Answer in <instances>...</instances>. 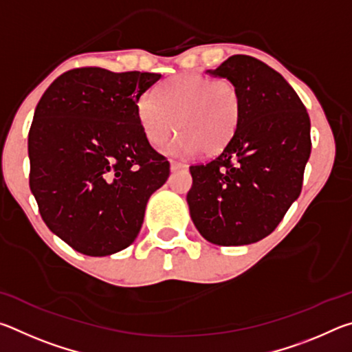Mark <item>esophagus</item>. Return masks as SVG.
I'll list each match as a JSON object with an SVG mask.
<instances>
[{
    "mask_svg": "<svg viewBox=\"0 0 352 352\" xmlns=\"http://www.w3.org/2000/svg\"><path fill=\"white\" fill-rule=\"evenodd\" d=\"M186 168H188L186 163H180V162H172V163H170V170H172V172H177V170L186 169Z\"/></svg>",
    "mask_w": 352,
    "mask_h": 352,
    "instance_id": "obj_1",
    "label": "esophagus"
}]
</instances>
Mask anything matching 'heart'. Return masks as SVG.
Listing matches in <instances>:
<instances>
[{"mask_svg":"<svg viewBox=\"0 0 352 352\" xmlns=\"http://www.w3.org/2000/svg\"><path fill=\"white\" fill-rule=\"evenodd\" d=\"M241 94L233 82L182 74L164 82L136 102V116L146 140L163 146L182 133L172 152L217 153L233 140L241 119Z\"/></svg>","mask_w":352,"mask_h":352,"instance_id":"heart-1","label":"heart"}]
</instances>
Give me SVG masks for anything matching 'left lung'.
<instances>
[{
	"label": "left lung",
	"instance_id": "left-lung-1",
	"mask_svg": "<svg viewBox=\"0 0 352 352\" xmlns=\"http://www.w3.org/2000/svg\"><path fill=\"white\" fill-rule=\"evenodd\" d=\"M206 73L233 82L242 109L222 153L189 168L190 219L208 242L248 245L269 236L300 197L311 119L289 82L258 58L231 56Z\"/></svg>",
	"mask_w": 352,
	"mask_h": 352
}]
</instances>
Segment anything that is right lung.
Listing matches in <instances>:
<instances>
[{"instance_id":"add662e5","label":"right lung","mask_w":352,"mask_h":352,"mask_svg":"<svg viewBox=\"0 0 352 352\" xmlns=\"http://www.w3.org/2000/svg\"><path fill=\"white\" fill-rule=\"evenodd\" d=\"M162 74L77 68L38 100L28 138L29 186L52 233L87 256L121 252L170 164L148 144L136 102Z\"/></svg>"}]
</instances>
